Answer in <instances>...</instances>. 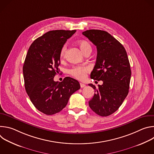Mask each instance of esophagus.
Returning <instances> with one entry per match:
<instances>
[{"label":"esophagus","instance_id":"obj_1","mask_svg":"<svg viewBox=\"0 0 154 154\" xmlns=\"http://www.w3.org/2000/svg\"><path fill=\"white\" fill-rule=\"evenodd\" d=\"M80 87L81 88H84L86 86V85L84 84V83H80Z\"/></svg>","mask_w":154,"mask_h":154}]
</instances>
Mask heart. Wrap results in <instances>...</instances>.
Listing matches in <instances>:
<instances>
[{
    "mask_svg": "<svg viewBox=\"0 0 154 154\" xmlns=\"http://www.w3.org/2000/svg\"><path fill=\"white\" fill-rule=\"evenodd\" d=\"M78 45L81 51L84 54L88 51H91L92 48L90 43L85 40H82L79 41ZM66 51V46L64 45L62 47L60 52V58L61 60L64 58ZM90 71V68L88 66H74L71 69H69V73L77 79L82 80L86 78V74L89 72Z\"/></svg>",
    "mask_w": 154,
    "mask_h": 154,
    "instance_id": "heart-1",
    "label": "heart"
}]
</instances>
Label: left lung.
I'll return each instance as SVG.
<instances>
[{
	"mask_svg": "<svg viewBox=\"0 0 154 154\" xmlns=\"http://www.w3.org/2000/svg\"><path fill=\"white\" fill-rule=\"evenodd\" d=\"M82 34L97 48L91 78L103 81L97 89L89 84L95 90L89 106L98 115L108 116L117 110L128 93L131 69L127 54L121 44L107 32L92 29Z\"/></svg>",
	"mask_w": 154,
	"mask_h": 154,
	"instance_id": "1",
	"label": "left lung"
}]
</instances>
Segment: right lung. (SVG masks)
Returning a JSON list of instances; mask_svg holds the SVG:
<instances>
[{
    "instance_id": "add662e5",
    "label": "right lung",
    "mask_w": 154,
    "mask_h": 154,
    "mask_svg": "<svg viewBox=\"0 0 154 154\" xmlns=\"http://www.w3.org/2000/svg\"><path fill=\"white\" fill-rule=\"evenodd\" d=\"M76 30L49 31L30 46L23 66L26 92L38 110L47 115L56 114L66 106L70 96L80 88L79 82L65 77L61 82L54 78L60 69V52Z\"/></svg>"
}]
</instances>
